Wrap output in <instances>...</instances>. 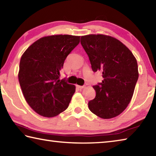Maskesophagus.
Segmentation results:
<instances>
[{"instance_id":"obj_1","label":"esophagus","mask_w":156,"mask_h":156,"mask_svg":"<svg viewBox=\"0 0 156 156\" xmlns=\"http://www.w3.org/2000/svg\"><path fill=\"white\" fill-rule=\"evenodd\" d=\"M76 87L78 89H83L84 87V86H80V85H78V84H76Z\"/></svg>"}]
</instances>
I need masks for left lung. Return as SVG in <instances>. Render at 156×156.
<instances>
[{
    "label": "left lung",
    "mask_w": 156,
    "mask_h": 156,
    "mask_svg": "<svg viewBox=\"0 0 156 156\" xmlns=\"http://www.w3.org/2000/svg\"><path fill=\"white\" fill-rule=\"evenodd\" d=\"M80 43L93 72H101L104 78L93 86L96 95L89 102V109L103 119L116 117L133 96L139 76L136 58L122 42L110 36L89 34L81 36Z\"/></svg>",
    "instance_id": "8db88e82"
}]
</instances>
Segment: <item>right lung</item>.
Listing matches in <instances>:
<instances>
[{
    "instance_id": "1",
    "label": "right lung",
    "mask_w": 156,
    "mask_h": 156,
    "mask_svg": "<svg viewBox=\"0 0 156 156\" xmlns=\"http://www.w3.org/2000/svg\"><path fill=\"white\" fill-rule=\"evenodd\" d=\"M80 37L44 36L31 44L21 56L18 80L25 100L38 114L54 117L69 105L76 87L60 80V71L80 43Z\"/></svg>"
}]
</instances>
